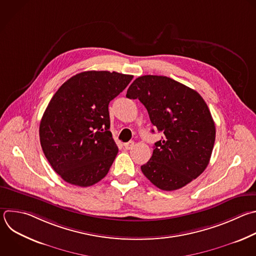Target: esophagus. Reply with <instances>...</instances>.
Masks as SVG:
<instances>
[{"mask_svg": "<svg viewBox=\"0 0 256 256\" xmlns=\"http://www.w3.org/2000/svg\"><path fill=\"white\" fill-rule=\"evenodd\" d=\"M134 142L132 140H130L128 142L124 144V148H126V150H130V148L134 146Z\"/></svg>", "mask_w": 256, "mask_h": 256, "instance_id": "esophagus-1", "label": "esophagus"}]
</instances>
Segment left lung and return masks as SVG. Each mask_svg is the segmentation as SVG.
I'll return each instance as SVG.
<instances>
[{
	"instance_id": "left-lung-1",
	"label": "left lung",
	"mask_w": 256,
	"mask_h": 256,
	"mask_svg": "<svg viewBox=\"0 0 256 256\" xmlns=\"http://www.w3.org/2000/svg\"><path fill=\"white\" fill-rule=\"evenodd\" d=\"M126 98L138 100L164 134L140 166L142 174L164 191L178 190L199 177L209 164L216 136L202 96L170 77L144 75L130 84Z\"/></svg>"
}]
</instances>
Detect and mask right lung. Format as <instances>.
<instances>
[{"label":"right lung","instance_id":"add662e5","mask_svg":"<svg viewBox=\"0 0 256 256\" xmlns=\"http://www.w3.org/2000/svg\"><path fill=\"white\" fill-rule=\"evenodd\" d=\"M110 71H84L64 82L40 122L43 152L67 183L88 187L104 179L118 148L108 130V104L132 79Z\"/></svg>","mask_w":256,"mask_h":256}]
</instances>
